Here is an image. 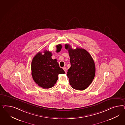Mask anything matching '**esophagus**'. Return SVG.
I'll list each match as a JSON object with an SVG mask.
<instances>
[{"label": "esophagus", "instance_id": "obj_1", "mask_svg": "<svg viewBox=\"0 0 125 125\" xmlns=\"http://www.w3.org/2000/svg\"><path fill=\"white\" fill-rule=\"evenodd\" d=\"M63 70H64V72H66V71H67V69H66V67H63Z\"/></svg>", "mask_w": 125, "mask_h": 125}]
</instances>
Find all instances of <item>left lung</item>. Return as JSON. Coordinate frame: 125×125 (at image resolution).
<instances>
[{
	"mask_svg": "<svg viewBox=\"0 0 125 125\" xmlns=\"http://www.w3.org/2000/svg\"><path fill=\"white\" fill-rule=\"evenodd\" d=\"M70 58L71 67L67 76L72 88L83 90L91 84L94 78L95 66L90 54L85 49L76 48L72 49L71 46L65 45Z\"/></svg>",
	"mask_w": 125,
	"mask_h": 125,
	"instance_id": "left-lung-1",
	"label": "left lung"
}]
</instances>
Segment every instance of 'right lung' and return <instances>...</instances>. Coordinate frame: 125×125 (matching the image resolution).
Masks as SVG:
<instances>
[{
  "label": "right lung",
  "instance_id": "1",
  "mask_svg": "<svg viewBox=\"0 0 125 125\" xmlns=\"http://www.w3.org/2000/svg\"><path fill=\"white\" fill-rule=\"evenodd\" d=\"M56 52L62 48L61 44L56 45ZM44 54L38 52L32 59L31 64V75L35 83L43 88H49L56 83L59 74L64 71L59 66L57 60H53L51 52L44 50Z\"/></svg>",
  "mask_w": 125,
  "mask_h": 125
}]
</instances>
